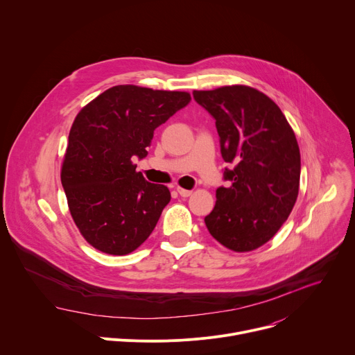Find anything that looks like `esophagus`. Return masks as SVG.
I'll use <instances>...</instances> for the list:
<instances>
[{
    "label": "esophagus",
    "instance_id": "esophagus-1",
    "mask_svg": "<svg viewBox=\"0 0 355 355\" xmlns=\"http://www.w3.org/2000/svg\"><path fill=\"white\" fill-rule=\"evenodd\" d=\"M177 192H178L182 198H188V196H191V195H192V191L184 189V188H181V187H177Z\"/></svg>",
    "mask_w": 355,
    "mask_h": 355
}]
</instances>
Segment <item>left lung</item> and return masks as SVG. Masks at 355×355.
Masks as SVG:
<instances>
[{"label": "left lung", "instance_id": "8db88e82", "mask_svg": "<svg viewBox=\"0 0 355 355\" xmlns=\"http://www.w3.org/2000/svg\"><path fill=\"white\" fill-rule=\"evenodd\" d=\"M192 94L216 119L222 157L234 164L225 171L232 184L216 189L205 225L229 250H256L275 236L297 198L300 153L293 129L274 101L252 87Z\"/></svg>", "mask_w": 355, "mask_h": 355}]
</instances>
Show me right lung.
Returning <instances> with one entry per match:
<instances>
[{"mask_svg": "<svg viewBox=\"0 0 355 355\" xmlns=\"http://www.w3.org/2000/svg\"><path fill=\"white\" fill-rule=\"evenodd\" d=\"M189 101L185 91L123 84L77 114L60 178L71 218L94 248L125 256L156 227L171 195L146 181L133 159L147 156L155 129Z\"/></svg>", "mask_w": 355, "mask_h": 355, "instance_id": "add662e5", "label": "right lung"}]
</instances>
